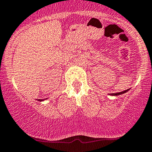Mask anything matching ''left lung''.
<instances>
[{
	"label": "left lung",
	"mask_w": 152,
	"mask_h": 152,
	"mask_svg": "<svg viewBox=\"0 0 152 152\" xmlns=\"http://www.w3.org/2000/svg\"><path fill=\"white\" fill-rule=\"evenodd\" d=\"M129 90H130V88H129V89H127V90H125V91H121V92L111 93V94H109V95H111V96H118V95H121V94H125V93H126L127 91H129Z\"/></svg>",
	"instance_id": "8db88e82"
}]
</instances>
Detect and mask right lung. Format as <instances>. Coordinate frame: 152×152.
<instances>
[{"label": "right lung", "instance_id": "1", "mask_svg": "<svg viewBox=\"0 0 152 152\" xmlns=\"http://www.w3.org/2000/svg\"><path fill=\"white\" fill-rule=\"evenodd\" d=\"M48 98H46V99H37V100H38V101H40V102H42V101H44V100H47Z\"/></svg>", "mask_w": 152, "mask_h": 152}]
</instances>
